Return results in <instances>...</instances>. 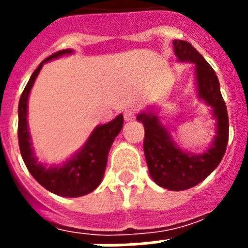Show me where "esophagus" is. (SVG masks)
Returning <instances> with one entry per match:
<instances>
[{"mask_svg": "<svg viewBox=\"0 0 248 248\" xmlns=\"http://www.w3.org/2000/svg\"><path fill=\"white\" fill-rule=\"evenodd\" d=\"M135 110L134 109H127V110H124V121H132L135 118Z\"/></svg>", "mask_w": 248, "mask_h": 248, "instance_id": "1", "label": "esophagus"}]
</instances>
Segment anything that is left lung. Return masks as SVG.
<instances>
[{"label":"left lung","instance_id":"left-lung-1","mask_svg":"<svg viewBox=\"0 0 248 248\" xmlns=\"http://www.w3.org/2000/svg\"><path fill=\"white\" fill-rule=\"evenodd\" d=\"M175 55L180 62L196 65L198 97L210 105L216 118V135L210 149L202 155L185 153L177 147L169 130L155 112H143L136 120L145 128L144 153L152 179L169 190H185L203 181L219 166L227 151L229 121L217 76L204 58L186 41H173Z\"/></svg>","mask_w":248,"mask_h":248}]
</instances>
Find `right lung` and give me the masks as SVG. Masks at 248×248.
I'll return each mask as SVG.
<instances>
[{
	"instance_id": "1",
	"label": "right lung",
	"mask_w": 248,
	"mask_h": 248,
	"mask_svg": "<svg viewBox=\"0 0 248 248\" xmlns=\"http://www.w3.org/2000/svg\"><path fill=\"white\" fill-rule=\"evenodd\" d=\"M72 52L73 51L71 48H67V50H60L46 58L31 76L24 91L21 93L19 107H17V114H19L17 139H19V148H20L23 161L31 175L44 188L62 197L85 196L99 186L104 176L109 149L124 126L122 114L116 117L108 124L97 126L90 135L89 140L86 141L85 147L77 155H73V158L62 166L47 167L37 161L31 147L32 143H31L28 122H27L29 93L44 63Z\"/></svg>"
}]
</instances>
